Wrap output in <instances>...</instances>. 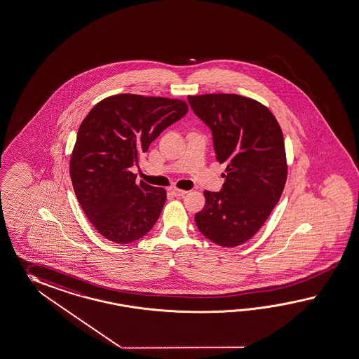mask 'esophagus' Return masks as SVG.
Segmentation results:
<instances>
[{
  "instance_id": "34e87169",
  "label": "esophagus",
  "mask_w": 359,
  "mask_h": 359,
  "mask_svg": "<svg viewBox=\"0 0 359 359\" xmlns=\"http://www.w3.org/2000/svg\"><path fill=\"white\" fill-rule=\"evenodd\" d=\"M170 192L172 193L175 197H183L187 194V191H183V189H177V188H172Z\"/></svg>"
}]
</instances>
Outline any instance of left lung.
<instances>
[{
	"label": "left lung",
	"instance_id": "obj_1",
	"mask_svg": "<svg viewBox=\"0 0 359 359\" xmlns=\"http://www.w3.org/2000/svg\"><path fill=\"white\" fill-rule=\"evenodd\" d=\"M194 114L212 132L219 163H227L220 192L205 191L194 215L203 236L224 248L244 244L279 202L288 174L284 137L271 111L249 97L188 96Z\"/></svg>",
	"mask_w": 359,
	"mask_h": 359
}]
</instances>
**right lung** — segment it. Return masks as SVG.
Returning a JSON list of instances; mask_svg holds the SVG:
<instances>
[{
	"mask_svg": "<svg viewBox=\"0 0 359 359\" xmlns=\"http://www.w3.org/2000/svg\"><path fill=\"white\" fill-rule=\"evenodd\" d=\"M187 111L183 100L123 93L100 101L80 124L71 182L84 214L107 240L130 244L154 227L166 191L136 182L130 168Z\"/></svg>",
	"mask_w": 359,
	"mask_h": 359,
	"instance_id": "obj_1",
	"label": "right lung"
}]
</instances>
